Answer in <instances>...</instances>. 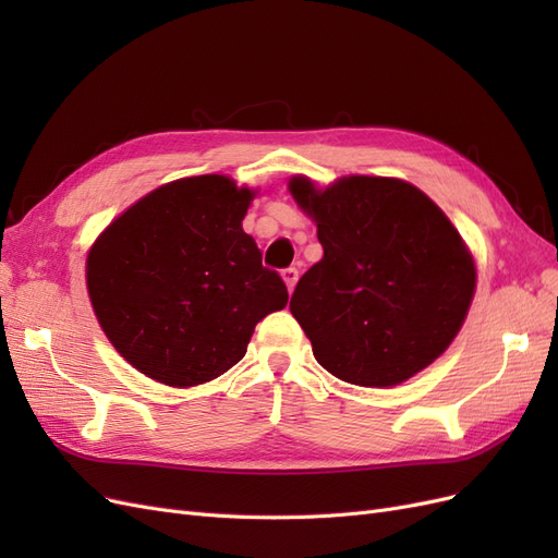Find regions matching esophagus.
<instances>
[{
	"instance_id": "esophagus-1",
	"label": "esophagus",
	"mask_w": 558,
	"mask_h": 558,
	"mask_svg": "<svg viewBox=\"0 0 558 558\" xmlns=\"http://www.w3.org/2000/svg\"><path fill=\"white\" fill-rule=\"evenodd\" d=\"M281 277H283L286 286H289V293H293L295 283H298V269H295V267H286L283 272H281Z\"/></svg>"
}]
</instances>
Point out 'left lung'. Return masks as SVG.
<instances>
[{"label": "left lung", "instance_id": "obj_1", "mask_svg": "<svg viewBox=\"0 0 558 558\" xmlns=\"http://www.w3.org/2000/svg\"><path fill=\"white\" fill-rule=\"evenodd\" d=\"M289 191L324 246L291 298L314 359L337 379L384 388L445 353L477 272L442 209L386 177H344L326 191L293 177Z\"/></svg>", "mask_w": 558, "mask_h": 558}]
</instances>
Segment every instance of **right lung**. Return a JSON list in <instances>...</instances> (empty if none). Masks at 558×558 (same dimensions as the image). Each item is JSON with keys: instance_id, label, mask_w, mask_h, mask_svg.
Wrapping results in <instances>:
<instances>
[{"instance_id": "1", "label": "right lung", "mask_w": 558, "mask_h": 558, "mask_svg": "<svg viewBox=\"0 0 558 558\" xmlns=\"http://www.w3.org/2000/svg\"><path fill=\"white\" fill-rule=\"evenodd\" d=\"M253 191L221 174L165 183L99 234L86 263L93 310L142 375L197 386L240 363L258 320L289 302L242 221Z\"/></svg>"}]
</instances>
